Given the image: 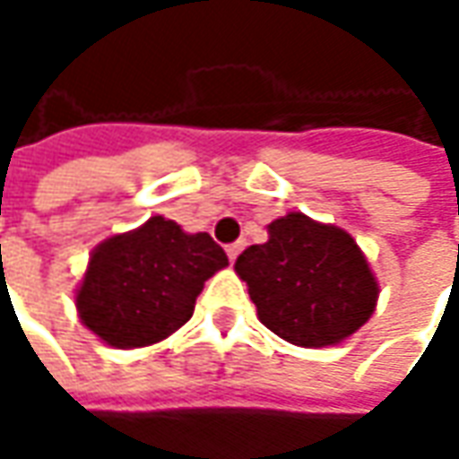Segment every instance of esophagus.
I'll use <instances>...</instances> for the list:
<instances>
[{
	"instance_id": "obj_1",
	"label": "esophagus",
	"mask_w": 459,
	"mask_h": 459,
	"mask_svg": "<svg viewBox=\"0 0 459 459\" xmlns=\"http://www.w3.org/2000/svg\"><path fill=\"white\" fill-rule=\"evenodd\" d=\"M242 247H245V242H235V245H227V257H230V263H235L238 255L242 253Z\"/></svg>"
}]
</instances>
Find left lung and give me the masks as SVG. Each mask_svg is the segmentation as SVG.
Listing matches in <instances>:
<instances>
[{"instance_id": "1", "label": "left lung", "mask_w": 459, "mask_h": 459, "mask_svg": "<svg viewBox=\"0 0 459 459\" xmlns=\"http://www.w3.org/2000/svg\"><path fill=\"white\" fill-rule=\"evenodd\" d=\"M235 271L247 283L257 319L299 347L342 342L378 301V281L358 242L301 212L271 221L268 242L250 245Z\"/></svg>"}]
</instances>
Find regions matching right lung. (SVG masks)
<instances>
[{
    "instance_id": "obj_1",
    "label": "right lung",
    "mask_w": 459,
    "mask_h": 459,
    "mask_svg": "<svg viewBox=\"0 0 459 459\" xmlns=\"http://www.w3.org/2000/svg\"><path fill=\"white\" fill-rule=\"evenodd\" d=\"M224 265V250L206 232L188 235L173 220L151 217L94 247L76 291L81 322L119 350L160 342L191 319L204 281Z\"/></svg>"
}]
</instances>
